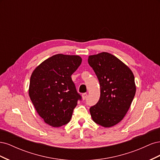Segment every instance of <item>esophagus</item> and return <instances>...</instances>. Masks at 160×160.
Here are the masks:
<instances>
[{
  "label": "esophagus",
  "mask_w": 160,
  "mask_h": 160,
  "mask_svg": "<svg viewBox=\"0 0 160 160\" xmlns=\"http://www.w3.org/2000/svg\"><path fill=\"white\" fill-rule=\"evenodd\" d=\"M87 97H88V94H87L86 93L82 94V99H85L87 98Z\"/></svg>",
  "instance_id": "obj_1"
}]
</instances>
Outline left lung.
I'll list each match as a JSON object with an SVG mask.
<instances>
[{
	"instance_id": "obj_1",
	"label": "left lung",
	"mask_w": 160,
	"mask_h": 160,
	"mask_svg": "<svg viewBox=\"0 0 160 160\" xmlns=\"http://www.w3.org/2000/svg\"><path fill=\"white\" fill-rule=\"evenodd\" d=\"M89 65L100 84V98L89 109L92 119L104 128L114 126L128 111L136 91L133 72L115 56L103 52L90 55Z\"/></svg>"
}]
</instances>
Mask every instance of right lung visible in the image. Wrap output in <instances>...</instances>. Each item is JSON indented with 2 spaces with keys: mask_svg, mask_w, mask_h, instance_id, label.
Instances as JSON below:
<instances>
[{
  "mask_svg": "<svg viewBox=\"0 0 160 160\" xmlns=\"http://www.w3.org/2000/svg\"><path fill=\"white\" fill-rule=\"evenodd\" d=\"M81 61L78 55L57 54L32 72L28 94L38 114L52 127L68 123L77 101L81 99L71 77Z\"/></svg>",
  "mask_w": 160,
  "mask_h": 160,
  "instance_id": "1",
  "label": "right lung"
}]
</instances>
